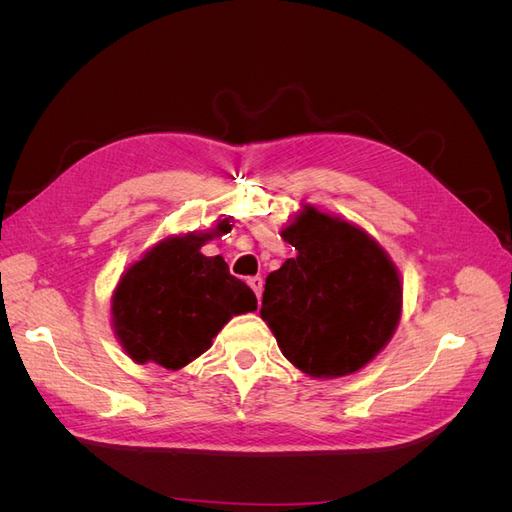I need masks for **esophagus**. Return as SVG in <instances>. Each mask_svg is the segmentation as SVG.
<instances>
[{
	"mask_svg": "<svg viewBox=\"0 0 512 512\" xmlns=\"http://www.w3.org/2000/svg\"><path fill=\"white\" fill-rule=\"evenodd\" d=\"M247 284H250V288L256 292V297L260 299L262 297V284H265V282H262V277L254 275V277H250V280H247Z\"/></svg>",
	"mask_w": 512,
	"mask_h": 512,
	"instance_id": "34e87169",
	"label": "esophagus"
}]
</instances>
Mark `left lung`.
I'll list each match as a JSON object with an SVG mask.
<instances>
[{
	"label": "left lung",
	"mask_w": 512,
	"mask_h": 512,
	"mask_svg": "<svg viewBox=\"0 0 512 512\" xmlns=\"http://www.w3.org/2000/svg\"><path fill=\"white\" fill-rule=\"evenodd\" d=\"M282 237L297 256L267 275L260 316L305 374L348 376L374 359L397 327V269L361 228L314 207Z\"/></svg>",
	"instance_id": "left-lung-1"
}]
</instances>
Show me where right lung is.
Masks as SVG:
<instances>
[{"label": "right lung", "mask_w": 512, "mask_h": 512, "mask_svg": "<svg viewBox=\"0 0 512 512\" xmlns=\"http://www.w3.org/2000/svg\"><path fill=\"white\" fill-rule=\"evenodd\" d=\"M218 230H230L224 220ZM211 235L166 239L132 265L113 294V327L136 363L179 369L203 354L256 294L230 275L222 256L200 254Z\"/></svg>", "instance_id": "right-lung-1"}]
</instances>
